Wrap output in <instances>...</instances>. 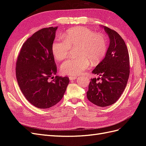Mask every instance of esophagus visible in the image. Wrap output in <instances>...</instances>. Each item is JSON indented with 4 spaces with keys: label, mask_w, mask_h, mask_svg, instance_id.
Masks as SVG:
<instances>
[{
    "label": "esophagus",
    "mask_w": 146,
    "mask_h": 146,
    "mask_svg": "<svg viewBox=\"0 0 146 146\" xmlns=\"http://www.w3.org/2000/svg\"><path fill=\"white\" fill-rule=\"evenodd\" d=\"M69 80H71V81H72V80H76V79L77 78V77H73V76H70V77H69Z\"/></svg>",
    "instance_id": "34e87169"
}]
</instances>
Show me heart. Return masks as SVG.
<instances>
[{
    "label": "heart",
    "instance_id": "b5f03b06",
    "mask_svg": "<svg viewBox=\"0 0 146 146\" xmlns=\"http://www.w3.org/2000/svg\"><path fill=\"white\" fill-rule=\"evenodd\" d=\"M64 41L56 39L52 45L54 59L60 61L68 56L70 48L78 47V58L65 61L60 66L63 75L76 76L82 74L92 65L99 64L107 51V42L105 36L86 27H77L68 30L62 35Z\"/></svg>",
    "mask_w": 146,
    "mask_h": 146
}]
</instances>
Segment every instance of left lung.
<instances>
[{"instance_id":"8db88e82","label":"left lung","mask_w":146,"mask_h":146,"mask_svg":"<svg viewBox=\"0 0 146 146\" xmlns=\"http://www.w3.org/2000/svg\"><path fill=\"white\" fill-rule=\"evenodd\" d=\"M108 35L110 44L105 58L92 73L100 78L91 79L87 98L99 107H108L120 98L130 74L129 55L124 41L115 31L101 25ZM101 79L100 82H96Z\"/></svg>"}]
</instances>
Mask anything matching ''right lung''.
Returning a JSON list of instances; mask_svg holds the SVG:
<instances>
[{"instance_id": "obj_1", "label": "right lung", "mask_w": 146, "mask_h": 146, "mask_svg": "<svg viewBox=\"0 0 146 146\" xmlns=\"http://www.w3.org/2000/svg\"><path fill=\"white\" fill-rule=\"evenodd\" d=\"M58 27L44 28L27 39L17 57L16 75L20 89L29 102L38 108H50L63 98L68 77L56 76L52 45Z\"/></svg>"}]
</instances>
